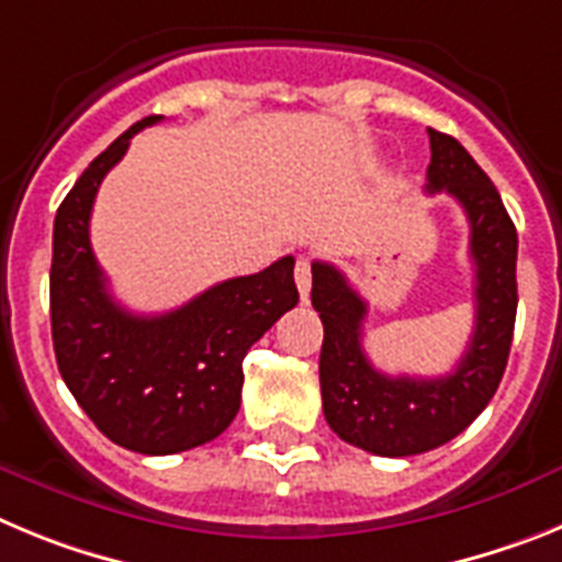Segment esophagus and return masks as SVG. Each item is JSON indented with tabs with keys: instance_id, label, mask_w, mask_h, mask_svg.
<instances>
[{
	"instance_id": "obj_1",
	"label": "esophagus",
	"mask_w": 562,
	"mask_h": 562,
	"mask_svg": "<svg viewBox=\"0 0 562 562\" xmlns=\"http://www.w3.org/2000/svg\"><path fill=\"white\" fill-rule=\"evenodd\" d=\"M295 284H297V292H301V297L306 301V295H310L312 290V267L306 258H297L295 261Z\"/></svg>"
}]
</instances>
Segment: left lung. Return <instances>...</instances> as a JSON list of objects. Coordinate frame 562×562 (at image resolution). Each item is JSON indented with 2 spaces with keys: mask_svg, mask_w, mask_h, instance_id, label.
Returning a JSON list of instances; mask_svg holds the SVG:
<instances>
[{
  "mask_svg": "<svg viewBox=\"0 0 562 562\" xmlns=\"http://www.w3.org/2000/svg\"><path fill=\"white\" fill-rule=\"evenodd\" d=\"M428 193H450L470 222L475 265V326L445 376H391L362 351L369 304L337 267L312 265V306L324 321L321 396L329 428L374 456H416L456 439L486 408L504 376L518 312V233L479 162L456 137L428 128Z\"/></svg>",
  "mask_w": 562,
  "mask_h": 562,
  "instance_id": "left-lung-1",
  "label": "left lung"
}]
</instances>
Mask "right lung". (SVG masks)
<instances>
[{
	"mask_svg": "<svg viewBox=\"0 0 562 562\" xmlns=\"http://www.w3.org/2000/svg\"><path fill=\"white\" fill-rule=\"evenodd\" d=\"M143 117L78 177L53 227L49 324L58 371L106 439L143 456H171L216 439L241 405V360L297 304L295 258L256 276L227 278L180 310L134 315L106 290L89 245L103 177L126 154Z\"/></svg>",
	"mask_w": 562,
	"mask_h": 562,
	"instance_id": "add662e5",
	"label": "right lung"
}]
</instances>
